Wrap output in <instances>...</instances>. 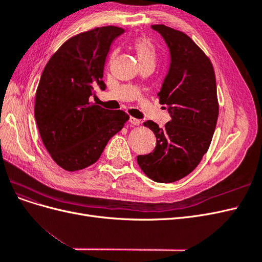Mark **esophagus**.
Masks as SVG:
<instances>
[{"mask_svg": "<svg viewBox=\"0 0 262 262\" xmlns=\"http://www.w3.org/2000/svg\"><path fill=\"white\" fill-rule=\"evenodd\" d=\"M129 121H130V123L133 124V125H140V124H141V120H140V119H137V118H134V117H130Z\"/></svg>", "mask_w": 262, "mask_h": 262, "instance_id": "34e87169", "label": "esophagus"}]
</instances>
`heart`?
Instances as JSON below:
<instances>
[{"instance_id": "1", "label": "heart", "mask_w": 262, "mask_h": 262, "mask_svg": "<svg viewBox=\"0 0 262 262\" xmlns=\"http://www.w3.org/2000/svg\"><path fill=\"white\" fill-rule=\"evenodd\" d=\"M134 48H136L141 64H143V63H149V62L155 63V59H156L155 47L147 38L137 39L136 42H134Z\"/></svg>"}]
</instances>
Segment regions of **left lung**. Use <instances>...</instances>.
<instances>
[{
    "label": "left lung",
    "mask_w": 262,
    "mask_h": 262,
    "mask_svg": "<svg viewBox=\"0 0 262 262\" xmlns=\"http://www.w3.org/2000/svg\"><path fill=\"white\" fill-rule=\"evenodd\" d=\"M169 51V67L158 98L171 120L160 128L144 125L156 137L152 153L139 155L138 164L156 182H173L189 175L207 153L215 130L219 102L212 63L193 40L181 31L153 25Z\"/></svg>",
    "instance_id": "left-lung-1"
}]
</instances>
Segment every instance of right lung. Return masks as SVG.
<instances>
[{
	"mask_svg": "<svg viewBox=\"0 0 262 262\" xmlns=\"http://www.w3.org/2000/svg\"><path fill=\"white\" fill-rule=\"evenodd\" d=\"M124 33L115 26L95 28L63 43L41 74L36 92L35 119L53 161L69 171L97 162L108 141L129 116L92 102L102 81L108 52Z\"/></svg>",
	"mask_w": 262,
	"mask_h": 262,
	"instance_id": "right-lung-1",
	"label": "right lung"
}]
</instances>
